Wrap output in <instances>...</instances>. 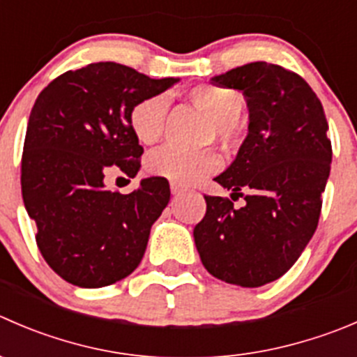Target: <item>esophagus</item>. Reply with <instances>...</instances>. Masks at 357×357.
<instances>
[{"mask_svg":"<svg viewBox=\"0 0 357 357\" xmlns=\"http://www.w3.org/2000/svg\"><path fill=\"white\" fill-rule=\"evenodd\" d=\"M171 192L172 195H179V193L186 192V188H183V186L178 185V183H171Z\"/></svg>","mask_w":357,"mask_h":357,"instance_id":"34e87169","label":"esophagus"}]
</instances>
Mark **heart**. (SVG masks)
I'll return each instance as SVG.
<instances>
[{
	"mask_svg": "<svg viewBox=\"0 0 357 357\" xmlns=\"http://www.w3.org/2000/svg\"><path fill=\"white\" fill-rule=\"evenodd\" d=\"M188 101L207 116L202 141L216 139L225 150L238 146L242 137L238 115L244 108V98L238 91L214 83H200L186 92ZM169 102L164 96L139 99L129 112V126L136 139L143 144H155L164 134ZM221 167V157L213 148L185 150L164 146L153 151L146 160L151 176L169 179L178 185H195Z\"/></svg>",
	"mask_w": 357,
	"mask_h": 357,
	"instance_id": "b5f03b06",
	"label": "heart"
}]
</instances>
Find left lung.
<instances>
[{"label": "left lung", "instance_id": "8db88e82", "mask_svg": "<svg viewBox=\"0 0 357 357\" xmlns=\"http://www.w3.org/2000/svg\"><path fill=\"white\" fill-rule=\"evenodd\" d=\"M211 82L241 91L248 102V136L214 178L245 206L206 195L193 238L211 275L258 288L284 275L316 231L333 155L328 122L309 83L282 66L251 62Z\"/></svg>", "mask_w": 357, "mask_h": 357}]
</instances>
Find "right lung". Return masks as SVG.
Listing matches in <instances>:
<instances>
[{
  "instance_id": "obj_1",
  "label": "right lung",
  "mask_w": 357,
  "mask_h": 357,
  "mask_svg": "<svg viewBox=\"0 0 357 357\" xmlns=\"http://www.w3.org/2000/svg\"><path fill=\"white\" fill-rule=\"evenodd\" d=\"M178 82L96 62L66 71L38 96L24 141L22 199L40 252L64 281L102 288L143 259L151 225L171 199L167 179H141L122 195L106 188L105 172L116 165L137 174L143 146L130 130V108Z\"/></svg>"
}]
</instances>
